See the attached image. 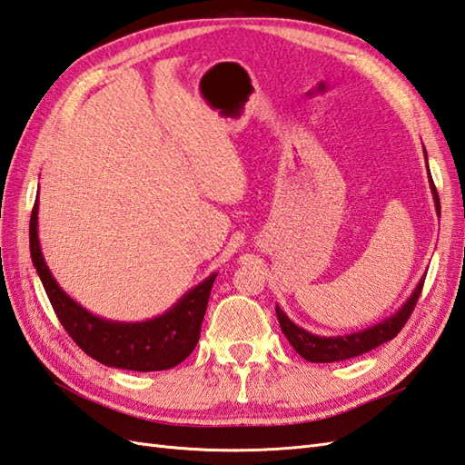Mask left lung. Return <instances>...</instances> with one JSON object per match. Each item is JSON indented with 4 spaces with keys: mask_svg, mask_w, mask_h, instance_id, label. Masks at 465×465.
<instances>
[{
    "mask_svg": "<svg viewBox=\"0 0 465 465\" xmlns=\"http://www.w3.org/2000/svg\"><path fill=\"white\" fill-rule=\"evenodd\" d=\"M424 156H426V150H424ZM426 168H429V158H426ZM429 178H430L436 213L440 215V199H438V192L434 187L430 170H429ZM422 285H424V278L419 282L415 292H412V295L405 301L403 307H401L395 315L370 326L366 331L350 332L344 336H317L312 332H307L305 329H301V326H297L290 317H287L278 305H275V315H278L282 332L287 336V341H290V344L295 348V352L299 356H303L307 361H317V363L342 361L348 358L366 354L370 350L381 346L387 341H393V338L401 332V329L405 326V322L409 321V317L412 315V309L417 305Z\"/></svg>",
    "mask_w": 465,
    "mask_h": 465,
    "instance_id": "obj_1",
    "label": "left lung"
}]
</instances>
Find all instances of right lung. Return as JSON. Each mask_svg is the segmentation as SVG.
Instances as JSON below:
<instances>
[{"mask_svg": "<svg viewBox=\"0 0 465 465\" xmlns=\"http://www.w3.org/2000/svg\"><path fill=\"white\" fill-rule=\"evenodd\" d=\"M36 215H39V199L35 202L29 224L33 263L58 321L87 356L109 368L162 371L178 366L193 352L217 273H211L207 280L195 285L170 311L156 319L144 322L105 321L92 315L90 311H85L68 297L53 278L41 252L39 231H36L39 217Z\"/></svg>", "mask_w": 465, "mask_h": 465, "instance_id": "right-lung-1", "label": "right lung"}]
</instances>
